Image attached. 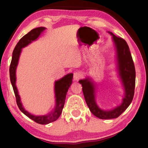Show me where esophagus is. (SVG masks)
<instances>
[{
  "instance_id": "34e87169",
  "label": "esophagus",
  "mask_w": 148,
  "mask_h": 148,
  "mask_svg": "<svg viewBox=\"0 0 148 148\" xmlns=\"http://www.w3.org/2000/svg\"><path fill=\"white\" fill-rule=\"evenodd\" d=\"M82 77V74L79 72H75L74 73V76H73V78L74 80L75 81H78L79 79H80Z\"/></svg>"
}]
</instances>
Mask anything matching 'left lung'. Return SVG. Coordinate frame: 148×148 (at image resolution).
<instances>
[{
  "instance_id": "obj_1",
  "label": "left lung",
  "mask_w": 148,
  "mask_h": 148,
  "mask_svg": "<svg viewBox=\"0 0 148 148\" xmlns=\"http://www.w3.org/2000/svg\"><path fill=\"white\" fill-rule=\"evenodd\" d=\"M109 33L112 36L116 48L119 74L125 88V97L121 104L111 110L101 109L95 101V86L91 79L86 78L79 81L90 111L94 116L102 119L117 118L129 107L133 99L136 79L134 62L128 44L124 39L116 36L112 32Z\"/></svg>"
}]
</instances>
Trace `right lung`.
<instances>
[{"label":"right lung","mask_w":148,"mask_h":148,"mask_svg":"<svg viewBox=\"0 0 148 148\" xmlns=\"http://www.w3.org/2000/svg\"><path fill=\"white\" fill-rule=\"evenodd\" d=\"M45 29H46V28L42 27L32 29L19 40L18 43L17 44L14 49L13 53H12V61L10 66V77L11 84L12 85V87H13L14 94L16 99V102L19 110L25 116L29 117L30 119L33 120L37 123L42 125H46L49 123L56 121L59 118V117L61 116L62 108L64 107L67 91H68L69 87L71 86L72 82V78H73V74L71 73L66 75L63 77H62L61 79L57 80L55 82V93H56V105L53 111L51 112L50 114L45 115V116H34V115L30 114L29 112L24 109L23 105L21 102L20 97L18 94V91H17L16 86V71L17 64H18L19 56L20 53H21V49L27 46L29 44L31 43L32 41L38 38L40 35Z\"/></svg>","instance_id":"1"}]
</instances>
